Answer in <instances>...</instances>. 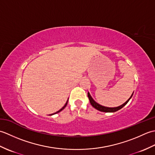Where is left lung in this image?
<instances>
[{
  "label": "left lung",
  "instance_id": "8db88e82",
  "mask_svg": "<svg viewBox=\"0 0 155 155\" xmlns=\"http://www.w3.org/2000/svg\"><path fill=\"white\" fill-rule=\"evenodd\" d=\"M133 93L132 94V95H131V97L128 98V99L125 102V103L124 104H123L122 105H120V106L119 107H113V108H110V107H103L102 106V105L98 104L97 103H96L93 99V98L91 97V94H89V93H88V98H89V101H90V103L91 104L92 106H93L94 108H96V109H97L98 110H100L101 112H105V113H114V112H116L118 110H120V108H123L124 106H125L127 104V103L128 101H129V100L130 99V98L132 97Z\"/></svg>",
  "mask_w": 155,
  "mask_h": 155
}]
</instances>
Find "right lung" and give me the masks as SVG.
I'll use <instances>...</instances> for the list:
<instances>
[{
	"instance_id": "obj_1",
	"label": "right lung",
	"mask_w": 155,
	"mask_h": 155,
	"mask_svg": "<svg viewBox=\"0 0 155 155\" xmlns=\"http://www.w3.org/2000/svg\"><path fill=\"white\" fill-rule=\"evenodd\" d=\"M67 103H68V101H67V103H66V104H64V106L63 107H62V108H61V109H60V110H59L58 111H57V112H56V113H53V114H51V115H52V114H57V113H59V112H61V110H63L64 109V108L66 107V106H67Z\"/></svg>"
}]
</instances>
